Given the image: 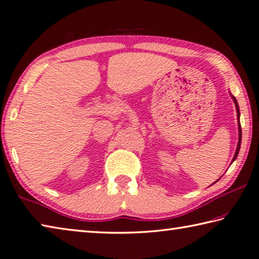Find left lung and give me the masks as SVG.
Wrapping results in <instances>:
<instances>
[{
	"label": "left lung",
	"mask_w": 259,
	"mask_h": 259,
	"mask_svg": "<svg viewBox=\"0 0 259 259\" xmlns=\"http://www.w3.org/2000/svg\"><path fill=\"white\" fill-rule=\"evenodd\" d=\"M231 97H232L234 104H236V107H237V115H238V121H239V140H238V146H237V149H236V154H234V157H233V159H232V162H233L234 159H236L237 156H238L239 150H240V146H241V136H242V135H241V125H240V111H239L238 102H237V100H236V97L232 96V95H231ZM215 182H216V181H215Z\"/></svg>",
	"instance_id": "left-lung-1"
}]
</instances>
